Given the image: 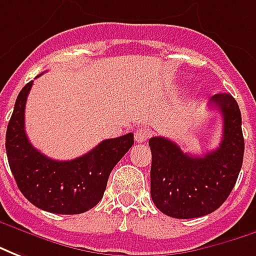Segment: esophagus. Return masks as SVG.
I'll return each instance as SVG.
<instances>
[{
    "instance_id": "obj_1",
    "label": "esophagus",
    "mask_w": 256,
    "mask_h": 256,
    "mask_svg": "<svg viewBox=\"0 0 256 256\" xmlns=\"http://www.w3.org/2000/svg\"><path fill=\"white\" fill-rule=\"evenodd\" d=\"M150 130L146 128V126H140V128H138L136 131H135V140L138 143H143L148 140V138H150Z\"/></svg>"
}]
</instances>
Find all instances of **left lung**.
<instances>
[{
	"label": "left lung",
	"instance_id": "1",
	"mask_svg": "<svg viewBox=\"0 0 256 256\" xmlns=\"http://www.w3.org/2000/svg\"><path fill=\"white\" fill-rule=\"evenodd\" d=\"M210 106L224 118L222 142L214 152L192 156L166 138L154 136L148 140L150 194L156 206L172 218H198L218 210L240 174L244 138L238 104L230 94H216Z\"/></svg>",
	"mask_w": 256,
	"mask_h": 256
}]
</instances>
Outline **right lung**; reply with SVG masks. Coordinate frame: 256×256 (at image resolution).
<instances>
[{
  "mask_svg": "<svg viewBox=\"0 0 256 256\" xmlns=\"http://www.w3.org/2000/svg\"><path fill=\"white\" fill-rule=\"evenodd\" d=\"M32 81L18 95L6 128L5 148L18 188L40 210L74 215L102 200L110 172L134 144V134L106 139L78 158H48L28 142L24 130V108Z\"/></svg>",
  "mask_w": 256,
  "mask_h": 256,
  "instance_id": "obj_1",
  "label": "right lung"
}]
</instances>
